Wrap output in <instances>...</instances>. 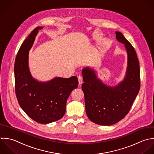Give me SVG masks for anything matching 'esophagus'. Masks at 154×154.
Segmentation results:
<instances>
[{"mask_svg":"<svg viewBox=\"0 0 154 154\" xmlns=\"http://www.w3.org/2000/svg\"><path fill=\"white\" fill-rule=\"evenodd\" d=\"M78 80H79V85H81L83 83V77L81 75H79L78 76Z\"/></svg>","mask_w":154,"mask_h":154,"instance_id":"obj_1","label":"esophagus"}]
</instances>
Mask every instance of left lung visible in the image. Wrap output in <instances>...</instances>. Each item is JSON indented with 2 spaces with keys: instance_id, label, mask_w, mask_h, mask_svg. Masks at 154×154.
Masks as SVG:
<instances>
[{
  "instance_id": "1",
  "label": "left lung",
  "mask_w": 154,
  "mask_h": 154,
  "mask_svg": "<svg viewBox=\"0 0 154 154\" xmlns=\"http://www.w3.org/2000/svg\"><path fill=\"white\" fill-rule=\"evenodd\" d=\"M116 38L124 44L127 53V66L124 80L116 86L104 84L98 79L94 69L88 66L82 69L86 113L94 123L112 125L128 114L140 88V66L136 51L120 32Z\"/></svg>"
}]
</instances>
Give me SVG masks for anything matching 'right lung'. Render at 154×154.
I'll use <instances>...</instances> for the list:
<instances>
[{"mask_svg": "<svg viewBox=\"0 0 154 154\" xmlns=\"http://www.w3.org/2000/svg\"><path fill=\"white\" fill-rule=\"evenodd\" d=\"M43 27H36L21 44L14 64L15 94L20 106L36 122L46 124L61 119L65 113L66 101L78 87L75 76L59 77L47 82L34 79L29 68V53L35 38Z\"/></svg>", "mask_w": 154, "mask_h": 154, "instance_id": "right-lung-1", "label": "right lung"}]
</instances>
